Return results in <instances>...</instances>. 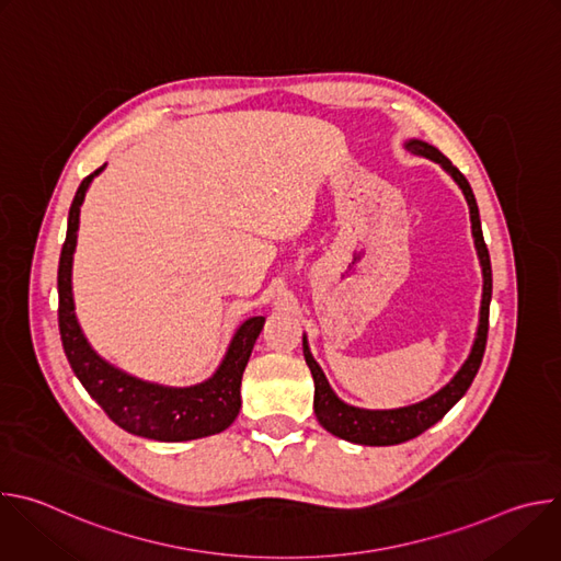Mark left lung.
Instances as JSON below:
<instances>
[{
    "label": "left lung",
    "instance_id": "obj_1",
    "mask_svg": "<svg viewBox=\"0 0 561 561\" xmlns=\"http://www.w3.org/2000/svg\"><path fill=\"white\" fill-rule=\"evenodd\" d=\"M409 150L424 154L433 162L442 164L453 180L459 184V188L463 191V197L468 202L470 208V224H472V237H474V247H477V255L479 262H482V271H484V295H482V314H479V329H477V340L472 344V351L466 359V364L459 368V373L453 377L450 383H446L439 392H435L433 397L424 399L420 404L407 407V409H397V411H362L355 407L344 404L342 399L335 397V392L331 390L322 368L317 366V362L310 357V351L306 346L304 340V357L306 364L312 373L314 379V415L317 422L322 424L329 433L355 442V444H364V446H390V444H402L409 442L417 435H422L426 428H431L433 424H437L457 402L463 397V392L470 388L479 364H482L484 351H486V340H489V308H491V295H493V275H491V257H489V249L484 242L482 234V224H479V210H477V202L474 195L470 191L468 180L459 173L457 167H453V162L448 157H444L435 146L413 139L407 144Z\"/></svg>",
    "mask_w": 561,
    "mask_h": 561
}]
</instances>
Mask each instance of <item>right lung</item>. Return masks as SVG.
<instances>
[{
	"mask_svg": "<svg viewBox=\"0 0 561 561\" xmlns=\"http://www.w3.org/2000/svg\"><path fill=\"white\" fill-rule=\"evenodd\" d=\"M102 169L104 167L84 178L75 193L68 213L66 242L59 255L57 319L68 364L87 392L104 409V413L119 428L133 435L157 442H186L221 433L234 422L239 407H242L239 386H242V375L249 364L253 344L264 327V317H253L239 327L219 370L208 381L191 388H164L146 383L113 368L91 351L89 342L77 327L70 293V266L77 244L79 206L84 202L89 184Z\"/></svg>",
	"mask_w": 561,
	"mask_h": 561,
	"instance_id": "add662e5",
	"label": "right lung"
}]
</instances>
